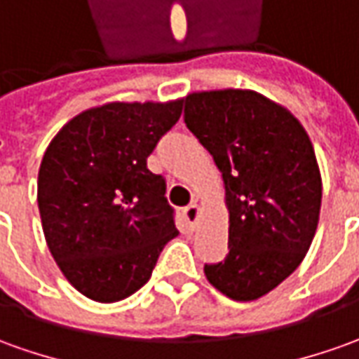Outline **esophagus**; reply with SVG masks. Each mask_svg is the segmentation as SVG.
Wrapping results in <instances>:
<instances>
[{
	"mask_svg": "<svg viewBox=\"0 0 359 359\" xmlns=\"http://www.w3.org/2000/svg\"><path fill=\"white\" fill-rule=\"evenodd\" d=\"M198 204L196 202H192V204H189L187 208H184V218H187V222H189L190 226H194L196 222H198Z\"/></svg>",
	"mask_w": 359,
	"mask_h": 359,
	"instance_id": "obj_1",
	"label": "esophagus"
}]
</instances>
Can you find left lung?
<instances>
[{"instance_id":"left-lung-1","label":"left lung","mask_w":359,"mask_h":359,"mask_svg":"<svg viewBox=\"0 0 359 359\" xmlns=\"http://www.w3.org/2000/svg\"><path fill=\"white\" fill-rule=\"evenodd\" d=\"M184 123L220 169L230 214V253L204 265L206 279L231 301H255L313 243L323 200L313 143L289 109L253 90L192 92Z\"/></svg>"}]
</instances>
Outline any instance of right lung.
<instances>
[{
    "mask_svg": "<svg viewBox=\"0 0 359 359\" xmlns=\"http://www.w3.org/2000/svg\"><path fill=\"white\" fill-rule=\"evenodd\" d=\"M180 114L182 100L109 102L78 114L46 147L36 182L46 245L92 301L139 291L179 236L165 179L147 157Z\"/></svg>",
    "mask_w": 359,
    "mask_h": 359,
    "instance_id": "obj_1",
    "label": "right lung"
}]
</instances>
